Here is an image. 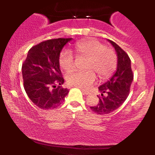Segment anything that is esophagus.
<instances>
[{"label":"esophagus","mask_w":155,"mask_h":155,"mask_svg":"<svg viewBox=\"0 0 155 155\" xmlns=\"http://www.w3.org/2000/svg\"><path fill=\"white\" fill-rule=\"evenodd\" d=\"M81 92H82L84 94V95H89V94H90V92L87 91V90H84V89H81Z\"/></svg>","instance_id":"esophagus-1"}]
</instances>
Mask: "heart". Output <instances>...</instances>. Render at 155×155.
I'll return each mask as SVG.
<instances>
[{"label": "heart", "instance_id": "b5f03b06", "mask_svg": "<svg viewBox=\"0 0 155 155\" xmlns=\"http://www.w3.org/2000/svg\"><path fill=\"white\" fill-rule=\"evenodd\" d=\"M74 54L77 58H87L85 68L83 71L70 73L66 76L68 84L87 89L95 82L97 74L101 79L109 76L117 66V58L114 50L97 40H87L77 42L70 51L64 49L60 52L59 63L65 71H71L75 67Z\"/></svg>", "mask_w": 155, "mask_h": 155}]
</instances>
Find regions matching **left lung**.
I'll return each instance as SVG.
<instances>
[{
	"label": "left lung",
	"mask_w": 155,
	"mask_h": 155,
	"mask_svg": "<svg viewBox=\"0 0 155 155\" xmlns=\"http://www.w3.org/2000/svg\"><path fill=\"white\" fill-rule=\"evenodd\" d=\"M117 54V71L111 78L98 87L99 102L90 108L98 114H107L116 110L125 101L130 93L133 79L131 62L128 54L116 43L108 40Z\"/></svg>",
	"instance_id": "obj_1"
}]
</instances>
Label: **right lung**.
<instances>
[{"label":"right lung","instance_id":"right-lung-1","mask_svg":"<svg viewBox=\"0 0 155 155\" xmlns=\"http://www.w3.org/2000/svg\"><path fill=\"white\" fill-rule=\"evenodd\" d=\"M72 38L49 39L33 46L22 63L23 85L32 102L44 110L52 109L65 100L69 90L60 69L59 56L64 46Z\"/></svg>","mask_w":155,"mask_h":155}]
</instances>
